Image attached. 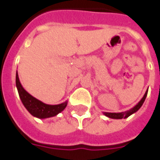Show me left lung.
<instances>
[{
  "label": "left lung",
  "instance_id": "left-lung-1",
  "mask_svg": "<svg viewBox=\"0 0 160 160\" xmlns=\"http://www.w3.org/2000/svg\"><path fill=\"white\" fill-rule=\"evenodd\" d=\"M148 89L146 91V92H145L144 96L143 98H141V101L138 103L134 107H133L132 109H130L129 111H124V112H119V113H111V112H104V116H106L108 118H112V119H122V118H128L129 116H131L132 114H134L135 113L136 111L140 109V108L142 106V104L144 103L145 99H146V98H147V95H148Z\"/></svg>",
  "mask_w": 160,
  "mask_h": 160
}]
</instances>
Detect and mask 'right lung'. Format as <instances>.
Returning <instances> with one entry per match:
<instances>
[{
	"instance_id": "right-lung-1",
	"label": "right lung",
	"mask_w": 160,
	"mask_h": 160,
	"mask_svg": "<svg viewBox=\"0 0 160 160\" xmlns=\"http://www.w3.org/2000/svg\"><path fill=\"white\" fill-rule=\"evenodd\" d=\"M16 87L18 89L19 98L22 101L24 106L35 118L44 119V118L55 117L57 114H59L60 112H62L68 104V101H65L62 104L51 105V104H44L42 101L37 99L36 98L32 96L24 89V87L19 81L18 72L16 73Z\"/></svg>"
}]
</instances>
